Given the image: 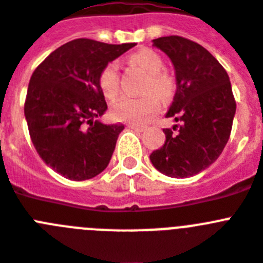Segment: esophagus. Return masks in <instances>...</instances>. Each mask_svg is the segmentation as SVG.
I'll use <instances>...</instances> for the list:
<instances>
[{
    "mask_svg": "<svg viewBox=\"0 0 263 263\" xmlns=\"http://www.w3.org/2000/svg\"><path fill=\"white\" fill-rule=\"evenodd\" d=\"M129 129H134V131H138V132H143L145 129L144 125H138V124H128L127 125Z\"/></svg>",
    "mask_w": 263,
    "mask_h": 263,
    "instance_id": "34e87169",
    "label": "esophagus"
}]
</instances>
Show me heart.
Masks as SVG:
<instances>
[{
  "label": "heart",
  "mask_w": 263,
  "mask_h": 263,
  "mask_svg": "<svg viewBox=\"0 0 263 263\" xmlns=\"http://www.w3.org/2000/svg\"><path fill=\"white\" fill-rule=\"evenodd\" d=\"M134 65L142 68L148 73V80L145 83V90L154 93L144 96H123L115 101L111 108V114L116 120L128 121L132 124H142L148 119L149 115L156 112L159 108L158 95L162 100L173 95L174 83L171 77L162 72L164 68L162 57L151 49H140L129 57ZM99 85H100L105 98L114 99L119 92V73L118 65L109 63L103 68L99 74Z\"/></svg>",
  "instance_id": "b5f03b06"
}]
</instances>
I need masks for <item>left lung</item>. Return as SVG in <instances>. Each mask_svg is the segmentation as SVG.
I'll use <instances>...</instances> for the list:
<instances>
[{
    "mask_svg": "<svg viewBox=\"0 0 263 263\" xmlns=\"http://www.w3.org/2000/svg\"><path fill=\"white\" fill-rule=\"evenodd\" d=\"M152 45L170 57L176 90L165 118L163 147L149 155L158 171L171 178H189L209 168L230 138L237 104L229 74L202 45L180 36L159 37Z\"/></svg>",
    "mask_w": 263,
    "mask_h": 263,
    "instance_id": "8db88e82",
    "label": "left lung"
}]
</instances>
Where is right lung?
Instances as JSON below:
<instances>
[{
    "mask_svg": "<svg viewBox=\"0 0 263 263\" xmlns=\"http://www.w3.org/2000/svg\"><path fill=\"white\" fill-rule=\"evenodd\" d=\"M135 45L73 40L33 72L24 108L30 139L44 163L64 178L92 179L107 168L124 125L99 120L107 111L99 74Z\"/></svg>",
    "mask_w": 263,
    "mask_h": 263,
    "instance_id": "obj_1",
    "label": "right lung"
}]
</instances>
